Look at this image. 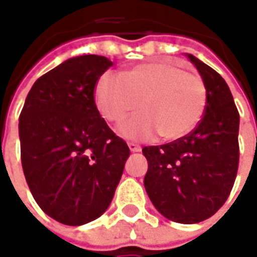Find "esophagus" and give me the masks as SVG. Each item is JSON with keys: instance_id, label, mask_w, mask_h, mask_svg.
<instances>
[{"instance_id": "esophagus-1", "label": "esophagus", "mask_w": 257, "mask_h": 257, "mask_svg": "<svg viewBox=\"0 0 257 257\" xmlns=\"http://www.w3.org/2000/svg\"><path fill=\"white\" fill-rule=\"evenodd\" d=\"M128 146H129V150H131L132 153H138V152H141V150H142V147L139 146V145L134 143V142L128 143Z\"/></svg>"}]
</instances>
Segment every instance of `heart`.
Segmentation results:
<instances>
[{
	"label": "heart",
	"instance_id": "heart-1",
	"mask_svg": "<svg viewBox=\"0 0 257 257\" xmlns=\"http://www.w3.org/2000/svg\"><path fill=\"white\" fill-rule=\"evenodd\" d=\"M141 103V114L119 126L126 139L146 141L159 134L177 141L193 131L207 105V87L199 75L170 61H150L121 73H104L94 86L100 115L119 123Z\"/></svg>",
	"mask_w": 257,
	"mask_h": 257
}]
</instances>
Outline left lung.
I'll use <instances>...</instances> for the list:
<instances>
[{"instance_id": "left-lung-1", "label": "left lung", "mask_w": 257, "mask_h": 257, "mask_svg": "<svg viewBox=\"0 0 257 257\" xmlns=\"http://www.w3.org/2000/svg\"><path fill=\"white\" fill-rule=\"evenodd\" d=\"M207 87L203 118L181 139L143 147L145 188L154 207L171 221L196 224L225 203L239 163V114L228 85L213 68L186 54Z\"/></svg>"}]
</instances>
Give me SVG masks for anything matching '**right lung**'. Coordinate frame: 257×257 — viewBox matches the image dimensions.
Listing matches in <instances>:
<instances>
[{"label":"right lung","instance_id":"right-lung-1","mask_svg":"<svg viewBox=\"0 0 257 257\" xmlns=\"http://www.w3.org/2000/svg\"><path fill=\"white\" fill-rule=\"evenodd\" d=\"M112 65L79 55L37 79L19 116L21 159L40 209L65 225L96 220L110 206L129 147L101 118L94 86Z\"/></svg>","mask_w":257,"mask_h":257}]
</instances>
